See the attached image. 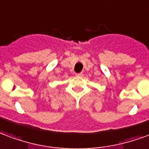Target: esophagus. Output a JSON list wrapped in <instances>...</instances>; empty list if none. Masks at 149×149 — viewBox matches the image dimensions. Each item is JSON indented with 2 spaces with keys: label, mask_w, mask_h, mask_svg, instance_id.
Instances as JSON below:
<instances>
[{
  "label": "esophagus",
  "mask_w": 149,
  "mask_h": 149,
  "mask_svg": "<svg viewBox=\"0 0 149 149\" xmlns=\"http://www.w3.org/2000/svg\"><path fill=\"white\" fill-rule=\"evenodd\" d=\"M76 76H78V77H82V73L76 74Z\"/></svg>",
  "instance_id": "1"
}]
</instances>
